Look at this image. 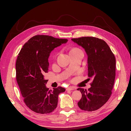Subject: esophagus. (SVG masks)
<instances>
[{
    "label": "esophagus",
    "mask_w": 131,
    "mask_h": 131,
    "mask_svg": "<svg viewBox=\"0 0 131 131\" xmlns=\"http://www.w3.org/2000/svg\"><path fill=\"white\" fill-rule=\"evenodd\" d=\"M75 89L74 88H73V87H69V88H67L66 90H67V91H72V90H75Z\"/></svg>",
    "instance_id": "obj_1"
}]
</instances>
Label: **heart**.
<instances>
[{"mask_svg": "<svg viewBox=\"0 0 131 131\" xmlns=\"http://www.w3.org/2000/svg\"><path fill=\"white\" fill-rule=\"evenodd\" d=\"M75 49H77V48H73V49H72V50H71L70 51H72V50H75Z\"/></svg>", "mask_w": 131, "mask_h": 131, "instance_id": "b5f03b06", "label": "heart"}]
</instances>
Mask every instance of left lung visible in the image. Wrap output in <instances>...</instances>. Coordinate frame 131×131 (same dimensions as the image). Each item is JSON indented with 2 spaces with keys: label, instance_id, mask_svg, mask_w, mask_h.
<instances>
[{
  "label": "left lung",
  "instance_id": "obj_1",
  "mask_svg": "<svg viewBox=\"0 0 131 131\" xmlns=\"http://www.w3.org/2000/svg\"><path fill=\"white\" fill-rule=\"evenodd\" d=\"M72 40L85 51L88 56V76L92 83L88 91L79 88L82 97L78 103L81 110H96L108 101L115 78L116 59L108 45L94 37H81Z\"/></svg>",
  "mask_w": 131,
  "mask_h": 131
}]
</instances>
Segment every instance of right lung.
Wrapping results in <instances>:
<instances>
[{
	"label": "right lung",
	"mask_w": 131,
	"mask_h": 131,
	"mask_svg": "<svg viewBox=\"0 0 131 131\" xmlns=\"http://www.w3.org/2000/svg\"><path fill=\"white\" fill-rule=\"evenodd\" d=\"M67 39L38 35L25 43L16 63V79L26 105L39 114H48L56 108L59 93L64 88L58 87L50 90L44 75L48 73V58L54 48L66 43Z\"/></svg>",
	"instance_id": "obj_1"
}]
</instances>
